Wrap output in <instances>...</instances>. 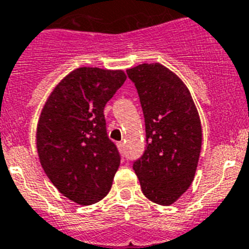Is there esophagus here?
I'll use <instances>...</instances> for the list:
<instances>
[{
  "label": "esophagus",
  "instance_id": "1",
  "mask_svg": "<svg viewBox=\"0 0 249 249\" xmlns=\"http://www.w3.org/2000/svg\"><path fill=\"white\" fill-rule=\"evenodd\" d=\"M118 147H119L120 150L124 149V142H123V141H119V142H118Z\"/></svg>",
  "mask_w": 249,
  "mask_h": 249
}]
</instances>
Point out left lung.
<instances>
[{
    "label": "left lung",
    "instance_id": "obj_1",
    "mask_svg": "<svg viewBox=\"0 0 249 249\" xmlns=\"http://www.w3.org/2000/svg\"><path fill=\"white\" fill-rule=\"evenodd\" d=\"M126 73L138 89L146 131V149L133 169L146 198L172 205L194 181L202 145L200 115L185 83L162 64H139Z\"/></svg>",
    "mask_w": 249,
    "mask_h": 249
}]
</instances>
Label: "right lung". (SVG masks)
<instances>
[{
    "instance_id": "right-lung-1",
    "label": "right lung",
    "mask_w": 249,
    "mask_h": 249,
    "mask_svg": "<svg viewBox=\"0 0 249 249\" xmlns=\"http://www.w3.org/2000/svg\"><path fill=\"white\" fill-rule=\"evenodd\" d=\"M123 71L80 67L58 83L42 108L38 158L60 194L82 206L104 198L120 165L105 127V104L124 84Z\"/></svg>"
}]
</instances>
